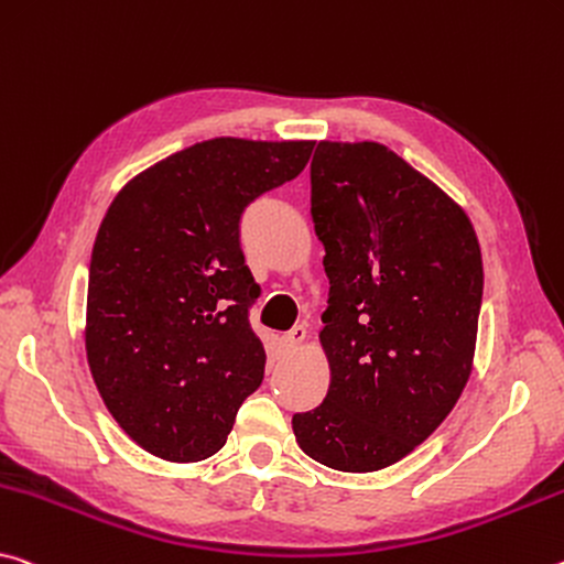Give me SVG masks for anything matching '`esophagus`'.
<instances>
[{
    "instance_id": "obj_1",
    "label": "esophagus",
    "mask_w": 564,
    "mask_h": 564,
    "mask_svg": "<svg viewBox=\"0 0 564 564\" xmlns=\"http://www.w3.org/2000/svg\"><path fill=\"white\" fill-rule=\"evenodd\" d=\"M303 338H306V328L293 326L289 334H283V346L285 348H299L303 344Z\"/></svg>"
}]
</instances>
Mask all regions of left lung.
Instances as JSON below:
<instances>
[{"label": "left lung", "mask_w": 564, "mask_h": 564, "mask_svg": "<svg viewBox=\"0 0 564 564\" xmlns=\"http://www.w3.org/2000/svg\"><path fill=\"white\" fill-rule=\"evenodd\" d=\"M311 218L328 275V394L293 414L311 459L377 471L462 397L475 359L481 250L457 203L379 142H318Z\"/></svg>", "instance_id": "8db88e82"}]
</instances>
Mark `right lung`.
I'll list each match as a JSON object with an SVG mask.
<instances>
[{"instance_id": "add662e5", "label": "right lung", "mask_w": 564, "mask_h": 564, "mask_svg": "<svg viewBox=\"0 0 564 564\" xmlns=\"http://www.w3.org/2000/svg\"><path fill=\"white\" fill-rule=\"evenodd\" d=\"M311 150L308 140L195 142L107 208L89 261L87 364L115 422L160 459L216 454L261 387L265 351L248 321L261 285L240 218L301 175Z\"/></svg>"}]
</instances>
